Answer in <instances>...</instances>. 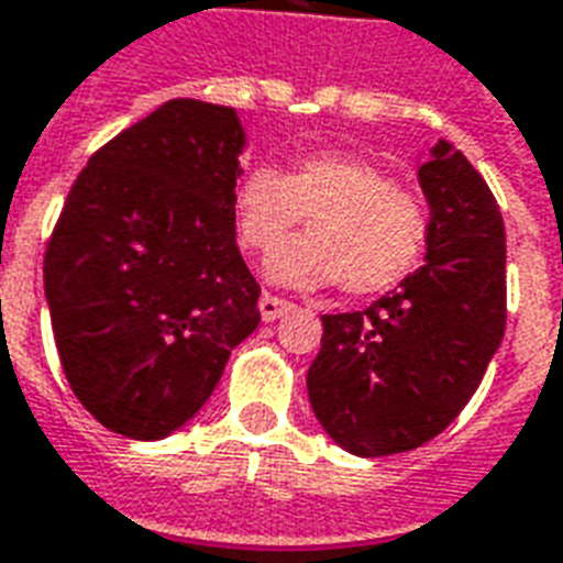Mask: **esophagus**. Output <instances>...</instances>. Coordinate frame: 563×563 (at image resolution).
I'll use <instances>...</instances> for the list:
<instances>
[{
  "instance_id": "1",
  "label": "esophagus",
  "mask_w": 563,
  "mask_h": 563,
  "mask_svg": "<svg viewBox=\"0 0 563 563\" xmlns=\"http://www.w3.org/2000/svg\"><path fill=\"white\" fill-rule=\"evenodd\" d=\"M289 310H291L289 300L274 298V295H268V291H265L263 298H260V316H263V321L283 319V316H286Z\"/></svg>"
}]
</instances>
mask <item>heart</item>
Instances as JSON below:
<instances>
[{"label": "heart", "mask_w": 563, "mask_h": 563, "mask_svg": "<svg viewBox=\"0 0 563 563\" xmlns=\"http://www.w3.org/2000/svg\"><path fill=\"white\" fill-rule=\"evenodd\" d=\"M244 247L272 253L303 217L311 235L274 253L265 277L286 289H324L342 280L349 295L396 289L422 260L428 209L398 191L384 167L360 156L316 153L289 174L272 165L251 167L233 197Z\"/></svg>", "instance_id": "obj_1"}]
</instances>
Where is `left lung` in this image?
Here are the masks:
<instances>
[{
  "mask_svg": "<svg viewBox=\"0 0 563 563\" xmlns=\"http://www.w3.org/2000/svg\"><path fill=\"white\" fill-rule=\"evenodd\" d=\"M424 265L360 312L321 316L307 393L330 440L384 457L457 419L505 336V224L482 174L449 141L419 170Z\"/></svg>",
  "mask_w": 563,
  "mask_h": 563,
  "instance_id": "obj_1",
  "label": "left lung"
}]
</instances>
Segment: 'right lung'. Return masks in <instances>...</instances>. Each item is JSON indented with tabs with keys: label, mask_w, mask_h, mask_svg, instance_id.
<instances>
[{
	"label": "right lung",
	"mask_w": 563,
	"mask_h": 563,
	"mask_svg": "<svg viewBox=\"0 0 563 563\" xmlns=\"http://www.w3.org/2000/svg\"><path fill=\"white\" fill-rule=\"evenodd\" d=\"M247 135L235 109L167 100L97 150L43 260L67 384L129 440H165L209 401L260 324L235 244Z\"/></svg>",
	"instance_id": "1"
}]
</instances>
